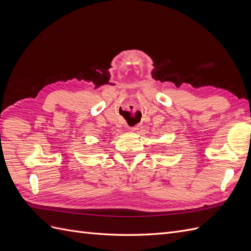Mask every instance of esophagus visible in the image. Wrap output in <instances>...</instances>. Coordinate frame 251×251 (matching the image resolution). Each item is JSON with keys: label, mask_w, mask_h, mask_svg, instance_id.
Returning <instances> with one entry per match:
<instances>
[{"label": "esophagus", "mask_w": 251, "mask_h": 251, "mask_svg": "<svg viewBox=\"0 0 251 251\" xmlns=\"http://www.w3.org/2000/svg\"><path fill=\"white\" fill-rule=\"evenodd\" d=\"M131 128V130H134V127H130Z\"/></svg>", "instance_id": "obj_1"}]
</instances>
